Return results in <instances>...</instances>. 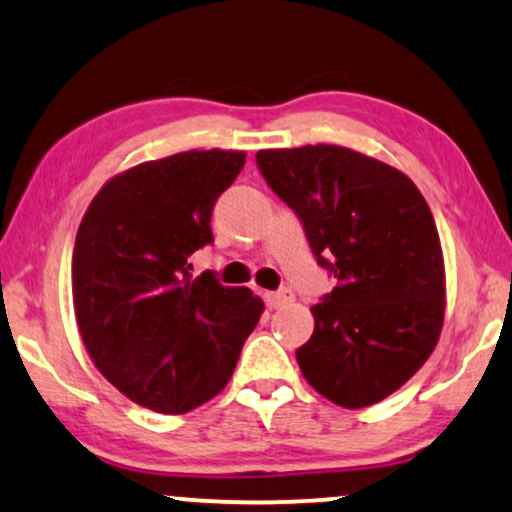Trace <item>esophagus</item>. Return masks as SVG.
I'll return each mask as SVG.
<instances>
[{
    "mask_svg": "<svg viewBox=\"0 0 512 512\" xmlns=\"http://www.w3.org/2000/svg\"><path fill=\"white\" fill-rule=\"evenodd\" d=\"M264 302H267L269 309H281V306L292 302V292L290 290L267 292V295H264Z\"/></svg>",
    "mask_w": 512,
    "mask_h": 512,
    "instance_id": "obj_1",
    "label": "esophagus"
}]
</instances>
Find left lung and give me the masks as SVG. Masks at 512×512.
<instances>
[{
  "label": "left lung",
  "mask_w": 512,
  "mask_h": 512,
  "mask_svg": "<svg viewBox=\"0 0 512 512\" xmlns=\"http://www.w3.org/2000/svg\"><path fill=\"white\" fill-rule=\"evenodd\" d=\"M267 185L295 210L316 262L337 278L297 349L332 403L367 407L431 356L445 316V264L431 208L410 177L337 145L262 149Z\"/></svg>",
  "instance_id": "8db88e82"
}]
</instances>
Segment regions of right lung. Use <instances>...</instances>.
<instances>
[{"label": "right lung", "instance_id": "add662e5", "mask_svg": "<svg viewBox=\"0 0 512 512\" xmlns=\"http://www.w3.org/2000/svg\"><path fill=\"white\" fill-rule=\"evenodd\" d=\"M243 152H182L100 189L79 224L72 297L88 356L109 384L161 414L194 410L227 386L262 299L189 257L215 241L213 208Z\"/></svg>", "mask_w": 512, "mask_h": 512}]
</instances>
